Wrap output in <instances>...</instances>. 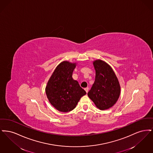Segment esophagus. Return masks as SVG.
I'll return each mask as SVG.
<instances>
[{"label":"esophagus","instance_id":"34e87169","mask_svg":"<svg viewBox=\"0 0 153 153\" xmlns=\"http://www.w3.org/2000/svg\"><path fill=\"white\" fill-rule=\"evenodd\" d=\"M84 89H85V91H86V92H87V93H88V91H89V88H85Z\"/></svg>","mask_w":153,"mask_h":153}]
</instances>
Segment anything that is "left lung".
Segmentation results:
<instances>
[{"mask_svg": "<svg viewBox=\"0 0 153 153\" xmlns=\"http://www.w3.org/2000/svg\"><path fill=\"white\" fill-rule=\"evenodd\" d=\"M96 71L95 80L88 96L100 110L112 107L120 94L118 79L110 66L101 59L93 62Z\"/></svg>", "mask_w": 153, "mask_h": 153, "instance_id": "obj_1", "label": "left lung"}]
</instances>
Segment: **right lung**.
<instances>
[{"mask_svg":"<svg viewBox=\"0 0 153 153\" xmlns=\"http://www.w3.org/2000/svg\"><path fill=\"white\" fill-rule=\"evenodd\" d=\"M76 64L64 61L58 65L47 83L45 88L47 97L51 105L60 112L73 110L86 92L72 74Z\"/></svg>","mask_w":153,"mask_h":153,"instance_id":"1","label":"right lung"}]
</instances>
